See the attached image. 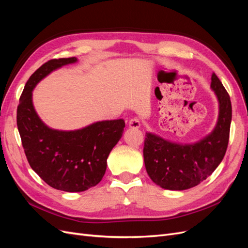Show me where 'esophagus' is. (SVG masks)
Returning <instances> with one entry per match:
<instances>
[{
  "label": "esophagus",
  "mask_w": 248,
  "mask_h": 248,
  "mask_svg": "<svg viewBox=\"0 0 248 248\" xmlns=\"http://www.w3.org/2000/svg\"><path fill=\"white\" fill-rule=\"evenodd\" d=\"M128 125H129V127H133V128H139V127L140 126V119L138 117L130 118L128 121Z\"/></svg>",
  "instance_id": "34e87169"
}]
</instances>
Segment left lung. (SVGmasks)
I'll list each match as a JSON object with an SVG mask.
<instances>
[{"label": "left lung", "instance_id": "obj_1", "mask_svg": "<svg viewBox=\"0 0 248 248\" xmlns=\"http://www.w3.org/2000/svg\"><path fill=\"white\" fill-rule=\"evenodd\" d=\"M211 88L219 102V116L208 137L196 144L181 145L146 133V170L152 181L164 189L184 190L197 186L212 174L227 152L232 121L230 95L215 73Z\"/></svg>", "mask_w": 248, "mask_h": 248}]
</instances>
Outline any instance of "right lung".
Here are the masks:
<instances>
[{"instance_id": "add662e5", "label": "right lung", "mask_w": 248, "mask_h": 248, "mask_svg": "<svg viewBox=\"0 0 248 248\" xmlns=\"http://www.w3.org/2000/svg\"><path fill=\"white\" fill-rule=\"evenodd\" d=\"M78 59H52L39 67L22 91L16 122L30 166L52 188L67 192L85 191L98 184L106 174L107 159L121 139L123 119L101 121L73 131L51 129L37 115L32 91L47 74Z\"/></svg>"}]
</instances>
